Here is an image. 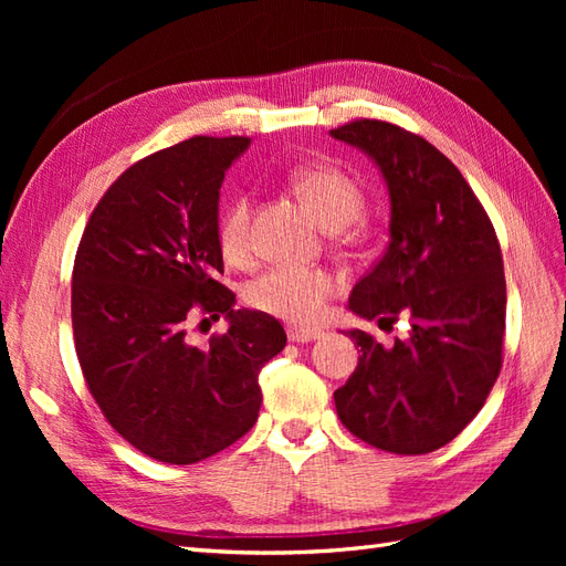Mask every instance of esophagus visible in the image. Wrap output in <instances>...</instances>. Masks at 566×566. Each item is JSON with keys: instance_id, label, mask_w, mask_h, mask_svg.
Masks as SVG:
<instances>
[{"instance_id": "34e87169", "label": "esophagus", "mask_w": 566, "mask_h": 566, "mask_svg": "<svg viewBox=\"0 0 566 566\" xmlns=\"http://www.w3.org/2000/svg\"><path fill=\"white\" fill-rule=\"evenodd\" d=\"M321 337H323L321 331L300 328V325H290V328H287V339L297 342V345H304V342H314V339H321Z\"/></svg>"}]
</instances>
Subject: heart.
I'll return each mask as SVG.
<instances>
[{
	"mask_svg": "<svg viewBox=\"0 0 566 566\" xmlns=\"http://www.w3.org/2000/svg\"><path fill=\"white\" fill-rule=\"evenodd\" d=\"M295 193L310 205V210L325 229L337 231L358 217L364 208V193L358 184L333 165H304L290 177ZM250 233V202L238 196L221 217L219 248L227 260H243ZM337 293L335 273L321 266L276 264L262 271L245 287V300L254 310L297 325L316 323L328 300Z\"/></svg>",
	"mask_w": 566,
	"mask_h": 566,
	"instance_id": "obj_1",
	"label": "heart"
}]
</instances>
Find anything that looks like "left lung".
<instances>
[{
  "mask_svg": "<svg viewBox=\"0 0 566 566\" xmlns=\"http://www.w3.org/2000/svg\"><path fill=\"white\" fill-rule=\"evenodd\" d=\"M375 163L389 196V245L358 281L349 312L408 335L391 347L364 331L347 385L335 391L342 424L370 447L420 455L455 439L499 378L505 273L491 221L458 167L422 136L380 119L331 129Z\"/></svg>",
  "mask_w": 566,
  "mask_h": 566,
  "instance_id": "left-lung-1",
  "label": "left lung"
}]
</instances>
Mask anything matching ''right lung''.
<instances>
[{"label": "right lung", "instance_id": "right-lung-1", "mask_svg": "<svg viewBox=\"0 0 566 566\" xmlns=\"http://www.w3.org/2000/svg\"><path fill=\"white\" fill-rule=\"evenodd\" d=\"M248 146L245 136H193L132 165L96 205L75 256L84 380L113 430L169 465L210 458L250 430L256 378L287 342L276 318L235 310L217 281L219 191ZM198 311L230 323L208 348L185 335Z\"/></svg>", "mask_w": 566, "mask_h": 566}]
</instances>
